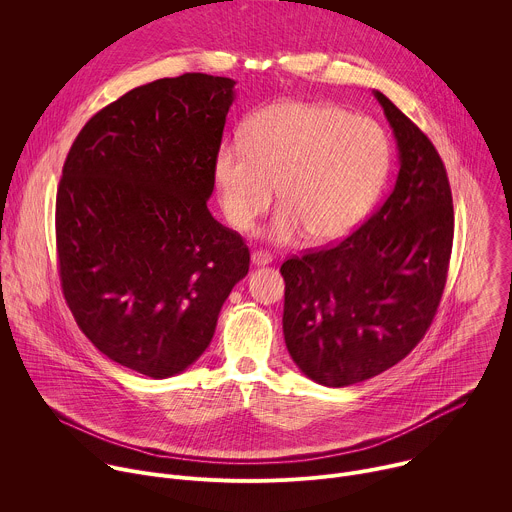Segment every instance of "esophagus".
Segmentation results:
<instances>
[{
    "label": "esophagus",
    "instance_id": "esophagus-1",
    "mask_svg": "<svg viewBox=\"0 0 512 512\" xmlns=\"http://www.w3.org/2000/svg\"><path fill=\"white\" fill-rule=\"evenodd\" d=\"M271 261H273V257H271V253H267V251H253V253H251V263L257 265V267L269 265Z\"/></svg>",
    "mask_w": 512,
    "mask_h": 512
}]
</instances>
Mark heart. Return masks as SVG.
<instances>
[{
    "label": "heart",
    "mask_w": 512,
    "mask_h": 512,
    "mask_svg": "<svg viewBox=\"0 0 512 512\" xmlns=\"http://www.w3.org/2000/svg\"><path fill=\"white\" fill-rule=\"evenodd\" d=\"M391 166L385 131L371 119L328 107L285 101L259 111L243 141L223 143L214 184L227 223L247 233L271 206L275 243L308 235L334 243L350 235L377 202Z\"/></svg>",
    "instance_id": "obj_1"
}]
</instances>
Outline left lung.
Segmentation results:
<instances>
[{
  "mask_svg": "<svg viewBox=\"0 0 512 512\" xmlns=\"http://www.w3.org/2000/svg\"><path fill=\"white\" fill-rule=\"evenodd\" d=\"M373 93L399 150L393 192L342 243L291 257L279 269L285 346L324 387L373 379L417 346L440 306L452 255L444 162L409 117Z\"/></svg>",
  "mask_w": 512,
  "mask_h": 512,
  "instance_id": "left-lung-1",
  "label": "left lung"
}]
</instances>
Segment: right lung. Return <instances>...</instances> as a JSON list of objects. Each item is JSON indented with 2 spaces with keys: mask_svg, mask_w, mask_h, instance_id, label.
<instances>
[{
  "mask_svg": "<svg viewBox=\"0 0 512 512\" xmlns=\"http://www.w3.org/2000/svg\"><path fill=\"white\" fill-rule=\"evenodd\" d=\"M235 81L186 72L137 87L77 135L56 192L64 300L85 336L152 379L208 348L249 249L206 202Z\"/></svg>",
  "mask_w": 512,
  "mask_h": 512,
  "instance_id": "obj_1",
  "label": "right lung"
}]
</instances>
